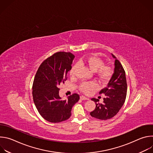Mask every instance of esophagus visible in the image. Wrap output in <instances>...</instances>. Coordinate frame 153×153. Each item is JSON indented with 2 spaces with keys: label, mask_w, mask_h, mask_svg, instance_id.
<instances>
[{
  "label": "esophagus",
  "mask_w": 153,
  "mask_h": 153,
  "mask_svg": "<svg viewBox=\"0 0 153 153\" xmlns=\"http://www.w3.org/2000/svg\"><path fill=\"white\" fill-rule=\"evenodd\" d=\"M80 98L81 100H87V99H88V98L84 96H80Z\"/></svg>",
  "instance_id": "1"
}]
</instances>
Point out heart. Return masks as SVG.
Returning a JSON list of instances; mask_svg holds the SVG:
<instances>
[{
    "mask_svg": "<svg viewBox=\"0 0 153 153\" xmlns=\"http://www.w3.org/2000/svg\"><path fill=\"white\" fill-rule=\"evenodd\" d=\"M82 62L86 64L93 71H96V75L98 79L105 82L110 79L113 73V69L111 66L103 65V60L96 56L86 57L83 59ZM78 67V64L74 65L70 71L71 76H74L75 71ZM96 83L93 82H83L79 85V90L85 93H88L96 88Z\"/></svg>",
    "mask_w": 153,
    "mask_h": 153,
    "instance_id": "1",
    "label": "heart"
}]
</instances>
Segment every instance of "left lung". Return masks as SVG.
Returning <instances> with one entry per match:
<instances>
[{
	"label": "left lung",
	"instance_id": "obj_1",
	"mask_svg": "<svg viewBox=\"0 0 153 153\" xmlns=\"http://www.w3.org/2000/svg\"><path fill=\"white\" fill-rule=\"evenodd\" d=\"M115 59L114 73L107 86L102 89L99 94H104L103 103H98L99 99L93 98L96 103V108L90 115L97 119L107 120L116 116L123 106L126 96L127 83L125 72L122 64L116 57Z\"/></svg>",
	"mask_w": 153,
	"mask_h": 153
}]
</instances>
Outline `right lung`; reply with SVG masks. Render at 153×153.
<instances>
[{
  "label": "right lung",
  "mask_w": 153,
  "mask_h": 153,
  "mask_svg": "<svg viewBox=\"0 0 153 153\" xmlns=\"http://www.w3.org/2000/svg\"><path fill=\"white\" fill-rule=\"evenodd\" d=\"M74 56L68 52H57L43 61L39 67L33 84V97L36 108L46 120L59 123L68 119L73 105L80 96L74 93L67 100L59 95L60 83L67 79Z\"/></svg>",
  "instance_id": "add662e5"
}]
</instances>
